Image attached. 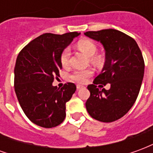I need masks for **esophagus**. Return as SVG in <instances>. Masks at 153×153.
Wrapping results in <instances>:
<instances>
[{
	"label": "esophagus",
	"mask_w": 153,
	"mask_h": 153,
	"mask_svg": "<svg viewBox=\"0 0 153 153\" xmlns=\"http://www.w3.org/2000/svg\"><path fill=\"white\" fill-rule=\"evenodd\" d=\"M83 86H82V85H79V84H78L77 85V89L79 90V89H81V88H83Z\"/></svg>",
	"instance_id": "1"
}]
</instances>
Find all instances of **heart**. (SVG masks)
I'll return each instance as SVG.
<instances>
[{"label": "heart", "mask_w": 153, "mask_h": 153, "mask_svg": "<svg viewBox=\"0 0 153 153\" xmlns=\"http://www.w3.org/2000/svg\"><path fill=\"white\" fill-rule=\"evenodd\" d=\"M78 47L83 53L86 55L87 56L92 57V61L94 63L98 62V58L97 57H93L97 52L96 44L90 40H81L78 42ZM70 49L69 47H66L65 49H64L62 53L60 55V63L63 66H66L70 62ZM92 74L91 70H83V71H76L72 74V79H74L77 82L79 83H83L86 78Z\"/></svg>", "instance_id": "b5f03b06"}]
</instances>
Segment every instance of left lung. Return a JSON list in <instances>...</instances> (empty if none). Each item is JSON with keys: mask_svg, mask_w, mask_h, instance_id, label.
Instances as JSON below:
<instances>
[{"mask_svg": "<svg viewBox=\"0 0 153 153\" xmlns=\"http://www.w3.org/2000/svg\"><path fill=\"white\" fill-rule=\"evenodd\" d=\"M84 35L99 42L106 52L102 74L88 86L90 97L86 109L97 120L115 121L131 109L138 97L144 74L143 55L134 39L119 30L88 31ZM107 83L111 84L109 90L96 86Z\"/></svg>", "mask_w": 153, "mask_h": 153, "instance_id": "left-lung-1", "label": "left lung"}]
</instances>
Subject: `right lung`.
Wrapping results in <instances>:
<instances>
[{
  "label": "right lung",
  "instance_id": "1",
  "mask_svg": "<svg viewBox=\"0 0 153 153\" xmlns=\"http://www.w3.org/2000/svg\"><path fill=\"white\" fill-rule=\"evenodd\" d=\"M80 33H44L31 41L19 52L15 66V91L22 110L33 124L52 128L65 118V104L76 86L68 83L53 86L62 69L60 55Z\"/></svg>",
  "mask_w": 153,
  "mask_h": 153
}]
</instances>
